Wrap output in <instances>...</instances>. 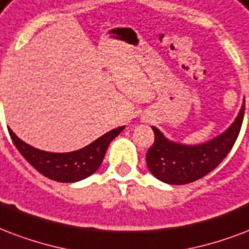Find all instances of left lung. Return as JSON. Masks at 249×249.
<instances>
[{"mask_svg": "<svg viewBox=\"0 0 249 249\" xmlns=\"http://www.w3.org/2000/svg\"><path fill=\"white\" fill-rule=\"evenodd\" d=\"M243 103L231 126L214 139L203 144L187 145L171 142L157 128L155 142L146 152V166L156 178L167 184H187L209 174L229 155L240 132L244 117Z\"/></svg>", "mask_w": 249, "mask_h": 249, "instance_id": "8db88e82", "label": "left lung"}]
</instances>
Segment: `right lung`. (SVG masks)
<instances>
[{
  "instance_id": "right-lung-1",
  "label": "right lung",
  "mask_w": 249,
  "mask_h": 249,
  "mask_svg": "<svg viewBox=\"0 0 249 249\" xmlns=\"http://www.w3.org/2000/svg\"><path fill=\"white\" fill-rule=\"evenodd\" d=\"M123 130L124 126L114 128L82 149L67 153L40 151L20 140L11 128H9V134L20 155L40 174L45 175L46 178L53 179L55 182L74 183L88 178L97 171L105 157L109 144Z\"/></svg>"
}]
</instances>
